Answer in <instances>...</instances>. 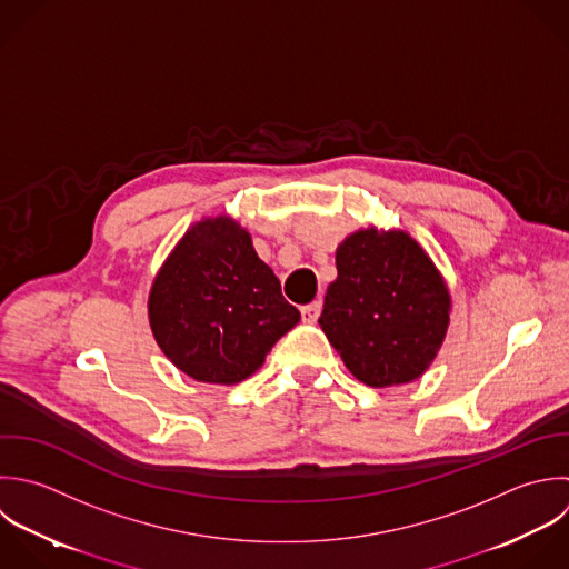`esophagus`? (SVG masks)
<instances>
[{
	"label": "esophagus",
	"instance_id": "esophagus-1",
	"mask_svg": "<svg viewBox=\"0 0 569 569\" xmlns=\"http://www.w3.org/2000/svg\"><path fill=\"white\" fill-rule=\"evenodd\" d=\"M319 315H321V301H312V303H308V306L301 308V317H303V321H308V323H315V321L319 319Z\"/></svg>",
	"mask_w": 569,
	"mask_h": 569
}]
</instances>
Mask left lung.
I'll return each instance as SVG.
<instances>
[{"label":"left lung","instance_id":"1","mask_svg":"<svg viewBox=\"0 0 569 569\" xmlns=\"http://www.w3.org/2000/svg\"><path fill=\"white\" fill-rule=\"evenodd\" d=\"M319 323L348 370L372 388L419 379L437 357L450 295L423 248L406 232L375 228L337 250Z\"/></svg>","mask_w":569,"mask_h":569}]
</instances>
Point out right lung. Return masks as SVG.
Returning a JSON list of instances; mask_svg holds the SVG:
<instances>
[{"instance_id":"obj_1","label":"right lung","mask_w":569,"mask_h":569,"mask_svg":"<svg viewBox=\"0 0 569 569\" xmlns=\"http://www.w3.org/2000/svg\"><path fill=\"white\" fill-rule=\"evenodd\" d=\"M148 315L159 348L181 372L223 386L259 370L301 319L250 234L228 217L183 234L154 279Z\"/></svg>"}]
</instances>
